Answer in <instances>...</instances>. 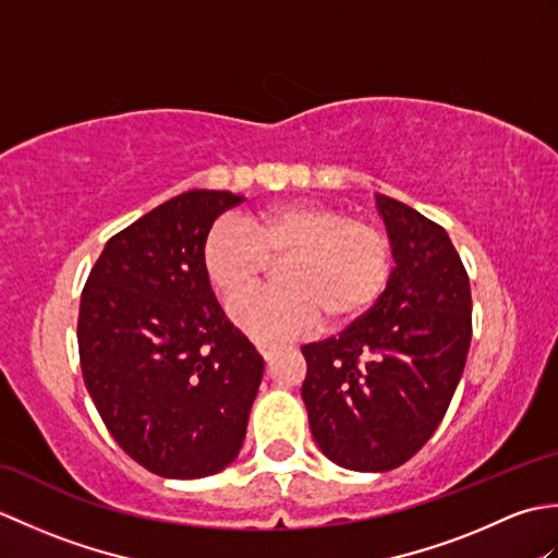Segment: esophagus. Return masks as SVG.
Wrapping results in <instances>:
<instances>
[{"label": "esophagus", "instance_id": "34e87169", "mask_svg": "<svg viewBox=\"0 0 558 558\" xmlns=\"http://www.w3.org/2000/svg\"><path fill=\"white\" fill-rule=\"evenodd\" d=\"M256 350H258L260 357H264V360H270V357H272V352L278 350V345H276V342H268V340H258V342H256Z\"/></svg>", "mask_w": 558, "mask_h": 558}]
</instances>
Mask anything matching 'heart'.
Returning a JSON list of instances; mask_svg holds the SVG:
<instances>
[{
  "label": "heart",
  "mask_w": 558,
  "mask_h": 558,
  "mask_svg": "<svg viewBox=\"0 0 558 558\" xmlns=\"http://www.w3.org/2000/svg\"><path fill=\"white\" fill-rule=\"evenodd\" d=\"M287 260L282 291L230 306L234 324L264 340L298 338L322 326H350L381 300L393 272V242L372 220L318 201H282L246 220L225 216L201 246L208 280L235 300L265 277L269 260Z\"/></svg>",
  "instance_id": "obj_1"
}]
</instances>
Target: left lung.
Instances as JSON below:
<instances>
[{
  "label": "left lung",
  "mask_w": 558,
  "mask_h": 558,
  "mask_svg": "<svg viewBox=\"0 0 558 558\" xmlns=\"http://www.w3.org/2000/svg\"><path fill=\"white\" fill-rule=\"evenodd\" d=\"M396 268L369 314L302 348L314 441L340 468L386 472L429 441L472 338L468 270L441 225L376 196Z\"/></svg>",
  "instance_id": "left-lung-1"
}]
</instances>
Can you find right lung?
<instances>
[{
    "mask_svg": "<svg viewBox=\"0 0 558 558\" xmlns=\"http://www.w3.org/2000/svg\"><path fill=\"white\" fill-rule=\"evenodd\" d=\"M230 192L194 189L117 232L78 310L83 381L117 444L160 477L216 475L240 453L264 357L225 316L201 260Z\"/></svg>",
    "mask_w": 558,
    "mask_h": 558,
    "instance_id": "obj_1",
    "label": "right lung"
}]
</instances>
